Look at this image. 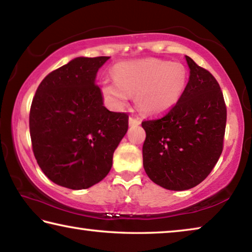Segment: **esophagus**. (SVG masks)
Wrapping results in <instances>:
<instances>
[{
  "label": "esophagus",
  "instance_id": "obj_1",
  "mask_svg": "<svg viewBox=\"0 0 252 252\" xmlns=\"http://www.w3.org/2000/svg\"><path fill=\"white\" fill-rule=\"evenodd\" d=\"M141 123V120H140V118H134V117H130L129 118V125L130 126H138Z\"/></svg>",
  "mask_w": 252,
  "mask_h": 252
}]
</instances>
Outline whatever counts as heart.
Segmentation results:
<instances>
[{"label": "heart", "instance_id": "heart-1", "mask_svg": "<svg viewBox=\"0 0 252 252\" xmlns=\"http://www.w3.org/2000/svg\"><path fill=\"white\" fill-rule=\"evenodd\" d=\"M114 80H103V95L117 108L125 106L135 93L136 104L149 114L164 113L180 100L188 83V72L180 63L144 59L119 63Z\"/></svg>", "mask_w": 252, "mask_h": 252}]
</instances>
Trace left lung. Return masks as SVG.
Wrapping results in <instances>:
<instances>
[{"instance_id":"left-lung-1","label":"left lung","mask_w":252,"mask_h":252,"mask_svg":"<svg viewBox=\"0 0 252 252\" xmlns=\"http://www.w3.org/2000/svg\"><path fill=\"white\" fill-rule=\"evenodd\" d=\"M186 60L190 75L180 100L164 117L142 122L146 173L174 191L198 186L212 171L222 152L227 122L219 83L190 57Z\"/></svg>"}]
</instances>
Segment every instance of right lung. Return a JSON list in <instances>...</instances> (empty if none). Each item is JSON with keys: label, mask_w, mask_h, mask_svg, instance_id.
<instances>
[{"label": "right lung", "mask_w": 252, "mask_h": 252, "mask_svg": "<svg viewBox=\"0 0 252 252\" xmlns=\"http://www.w3.org/2000/svg\"><path fill=\"white\" fill-rule=\"evenodd\" d=\"M110 57H79L40 83L30 111L34 157L55 185L88 189L106 177L129 126L103 104L96 73Z\"/></svg>", "instance_id": "obj_1"}]
</instances>
